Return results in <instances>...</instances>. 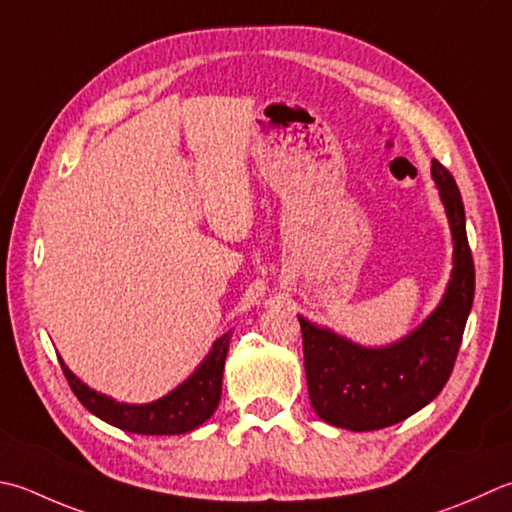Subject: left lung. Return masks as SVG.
Returning <instances> with one entry per match:
<instances>
[{"label":"left lung","instance_id":"obj_1","mask_svg":"<svg viewBox=\"0 0 512 512\" xmlns=\"http://www.w3.org/2000/svg\"><path fill=\"white\" fill-rule=\"evenodd\" d=\"M433 177L455 242L453 279L435 313L399 344L377 350L299 317L308 397L315 413L337 428L364 433L402 422L433 402L453 373L475 297V262L455 177L437 159Z\"/></svg>","mask_w":512,"mask_h":512}]
</instances>
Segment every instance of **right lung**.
<instances>
[{
	"label": "right lung",
	"instance_id": "1",
	"mask_svg": "<svg viewBox=\"0 0 512 512\" xmlns=\"http://www.w3.org/2000/svg\"><path fill=\"white\" fill-rule=\"evenodd\" d=\"M230 333L233 330H228L226 335L217 339L210 355L195 370L193 377H188L173 393L144 406L119 404L115 399L99 395L93 388L79 382L62 359H59V364H62L64 377L75 397L104 422L137 435H182L202 426L215 413L219 397H222V377Z\"/></svg>",
	"mask_w": 512,
	"mask_h": 512
}]
</instances>
